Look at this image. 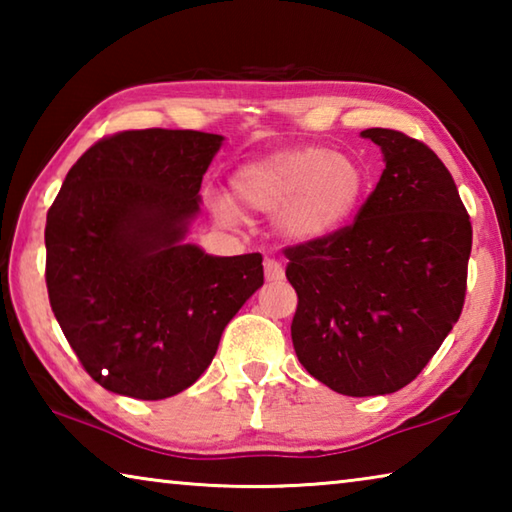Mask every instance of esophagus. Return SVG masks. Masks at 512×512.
Instances as JSON below:
<instances>
[{"label":"esophagus","mask_w":512,"mask_h":512,"mask_svg":"<svg viewBox=\"0 0 512 512\" xmlns=\"http://www.w3.org/2000/svg\"><path fill=\"white\" fill-rule=\"evenodd\" d=\"M264 275H266V282H277L284 277V268L280 262H277V259L268 257V259H264Z\"/></svg>","instance_id":"obj_1"}]
</instances>
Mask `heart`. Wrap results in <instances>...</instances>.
<instances>
[{
	"label": "heart",
	"mask_w": 512,
	"mask_h": 512,
	"mask_svg": "<svg viewBox=\"0 0 512 512\" xmlns=\"http://www.w3.org/2000/svg\"><path fill=\"white\" fill-rule=\"evenodd\" d=\"M368 189L359 160L327 146H296L241 167L232 178L237 201L257 212H275V225L291 241H320L348 225ZM216 216L235 225L239 216L228 203Z\"/></svg>",
	"instance_id": "obj_1"
}]
</instances>
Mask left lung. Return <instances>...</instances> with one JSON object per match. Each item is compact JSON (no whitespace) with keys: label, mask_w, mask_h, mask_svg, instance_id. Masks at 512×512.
<instances>
[{"label":"left lung","mask_w":512,"mask_h":512,"mask_svg":"<svg viewBox=\"0 0 512 512\" xmlns=\"http://www.w3.org/2000/svg\"><path fill=\"white\" fill-rule=\"evenodd\" d=\"M386 169L357 219L284 248L298 293L293 348L311 377L350 397L388 395L420 375L463 311L472 223L427 144L368 128Z\"/></svg>","instance_id":"1"}]
</instances>
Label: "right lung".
I'll return each mask as SVG.
<instances>
[{
  "label": "right lung",
  "instance_id": "obj_1",
  "mask_svg": "<svg viewBox=\"0 0 512 512\" xmlns=\"http://www.w3.org/2000/svg\"><path fill=\"white\" fill-rule=\"evenodd\" d=\"M223 142L198 131H121L85 151L45 225L49 305L106 391L164 400L210 366L221 334L264 284L262 255L183 244Z\"/></svg>",
  "mask_w": 512,
  "mask_h": 512
}]
</instances>
